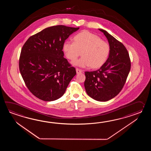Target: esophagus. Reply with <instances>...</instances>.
Listing matches in <instances>:
<instances>
[{
	"label": "esophagus",
	"mask_w": 151,
	"mask_h": 151,
	"mask_svg": "<svg viewBox=\"0 0 151 151\" xmlns=\"http://www.w3.org/2000/svg\"><path fill=\"white\" fill-rule=\"evenodd\" d=\"M76 72H77V74H79V73H80L82 72V70H81L79 68H76Z\"/></svg>",
	"instance_id": "34e87169"
}]
</instances>
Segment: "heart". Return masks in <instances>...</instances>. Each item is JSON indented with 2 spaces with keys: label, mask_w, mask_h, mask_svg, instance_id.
Segmentation results:
<instances>
[{
  "label": "heart",
  "mask_w": 151,
  "mask_h": 151,
  "mask_svg": "<svg viewBox=\"0 0 151 151\" xmlns=\"http://www.w3.org/2000/svg\"><path fill=\"white\" fill-rule=\"evenodd\" d=\"M63 51L68 59L76 60L81 52L82 57L72 62V65L80 68L90 66L93 69L101 67L109 56V44L99 36L87 31L75 35L73 42L65 41Z\"/></svg>",
  "instance_id": "1"
}]
</instances>
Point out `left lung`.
Segmentation results:
<instances>
[{"instance_id": "obj_1", "label": "left lung", "mask_w": 151, "mask_h": 151, "mask_svg": "<svg viewBox=\"0 0 151 151\" xmlns=\"http://www.w3.org/2000/svg\"><path fill=\"white\" fill-rule=\"evenodd\" d=\"M107 39L109 56L99 70L85 72V88L89 96L99 101H106L117 96L122 90L131 69L128 51L122 42L105 30L99 29Z\"/></svg>"}]
</instances>
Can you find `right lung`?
Wrapping results in <instances>:
<instances>
[{
    "label": "right lung",
    "mask_w": 151,
    "mask_h": 151,
    "mask_svg": "<svg viewBox=\"0 0 151 151\" xmlns=\"http://www.w3.org/2000/svg\"><path fill=\"white\" fill-rule=\"evenodd\" d=\"M79 27L53 26L30 37L23 46L19 70L29 91L39 99L51 101L64 95L76 74L64 57L63 45Z\"/></svg>",
    "instance_id": "right-lung-1"
}]
</instances>
